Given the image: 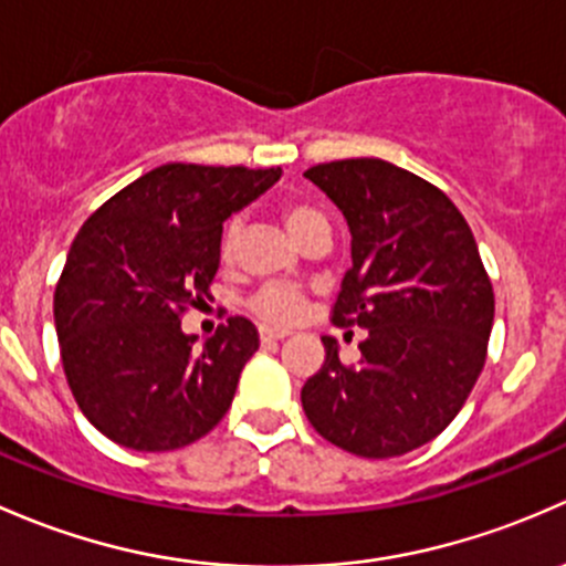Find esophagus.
<instances>
[{
	"label": "esophagus",
	"mask_w": 566,
	"mask_h": 566,
	"mask_svg": "<svg viewBox=\"0 0 566 566\" xmlns=\"http://www.w3.org/2000/svg\"><path fill=\"white\" fill-rule=\"evenodd\" d=\"M261 343H275V340H283V337H289V332L285 329H272V326H261Z\"/></svg>",
	"instance_id": "obj_1"
}]
</instances>
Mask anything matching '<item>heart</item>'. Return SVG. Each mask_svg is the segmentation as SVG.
Segmentation results:
<instances>
[{
  "label": "heart",
  "mask_w": 566,
  "mask_h": 566,
  "mask_svg": "<svg viewBox=\"0 0 566 566\" xmlns=\"http://www.w3.org/2000/svg\"><path fill=\"white\" fill-rule=\"evenodd\" d=\"M283 223L296 242H300L305 234H311L313 229L329 226L322 209H316L313 203H305V201L285 203ZM240 231H242L240 218H231L229 223H226L223 244H220L223 259H231V255H234L237 242H240ZM253 311L270 324H294L296 318L305 313V294H302L300 289H294V285H283V283L266 285V289H261L259 294L253 296Z\"/></svg>",
  "instance_id": "1"
}]
</instances>
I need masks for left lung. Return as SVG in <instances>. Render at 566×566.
<instances>
[{"instance_id": "8db88e82", "label": "left lung", "mask_w": 566, "mask_h": 566, "mask_svg": "<svg viewBox=\"0 0 566 566\" xmlns=\"http://www.w3.org/2000/svg\"><path fill=\"white\" fill-rule=\"evenodd\" d=\"M352 231L332 322L359 326V363L322 337L326 357L302 387L318 436L359 458H395L433 441L485 365L493 285L455 203L378 157L313 166Z\"/></svg>"}]
</instances>
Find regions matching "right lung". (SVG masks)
Returning <instances> with one entry per match:
<instances>
[{
	"instance_id": "obj_1",
	"label": "right lung",
	"mask_w": 566,
	"mask_h": 566,
	"mask_svg": "<svg viewBox=\"0 0 566 566\" xmlns=\"http://www.w3.org/2000/svg\"><path fill=\"white\" fill-rule=\"evenodd\" d=\"M281 174L166 163L75 234L54 294L62 368L78 409L114 444L179 450L226 417L259 332L237 316L198 348L179 316L209 296L226 220Z\"/></svg>"
}]
</instances>
